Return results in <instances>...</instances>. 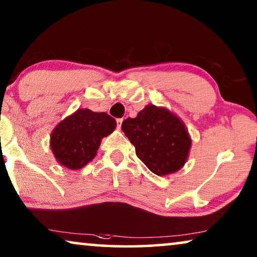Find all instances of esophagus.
I'll return each mask as SVG.
<instances>
[{"instance_id":"1","label":"esophagus","mask_w":257,"mask_h":257,"mask_svg":"<svg viewBox=\"0 0 257 257\" xmlns=\"http://www.w3.org/2000/svg\"><path fill=\"white\" fill-rule=\"evenodd\" d=\"M122 121H124V119H122V118H120V119H118V120H117V124H118V128H120V127H121V124H122Z\"/></svg>"}]
</instances>
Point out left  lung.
<instances>
[{"label":"left lung","instance_id":"obj_1","mask_svg":"<svg viewBox=\"0 0 257 257\" xmlns=\"http://www.w3.org/2000/svg\"><path fill=\"white\" fill-rule=\"evenodd\" d=\"M121 130L154 174L175 173L187 160L192 139L181 119L167 108L147 105L136 118L125 119Z\"/></svg>","mask_w":257,"mask_h":257}]
</instances>
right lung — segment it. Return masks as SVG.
Instances as JSON below:
<instances>
[{
    "label": "right lung",
    "instance_id": "1",
    "mask_svg": "<svg viewBox=\"0 0 257 257\" xmlns=\"http://www.w3.org/2000/svg\"><path fill=\"white\" fill-rule=\"evenodd\" d=\"M117 122L105 112L79 108L59 122L50 136L52 153L62 166L80 170L96 157L100 142Z\"/></svg>",
    "mask_w": 257,
    "mask_h": 257
}]
</instances>
